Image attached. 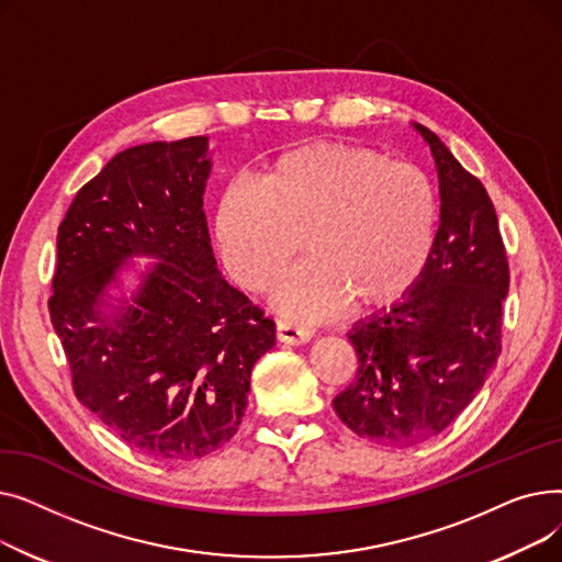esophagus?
<instances>
[{"label": "esophagus", "instance_id": "esophagus-1", "mask_svg": "<svg viewBox=\"0 0 562 562\" xmlns=\"http://www.w3.org/2000/svg\"><path fill=\"white\" fill-rule=\"evenodd\" d=\"M276 335L282 344L299 346V344H307L312 339L314 330L307 326H301V323H293V321H278Z\"/></svg>", "mask_w": 562, "mask_h": 562}]
</instances>
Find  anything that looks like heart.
Instances as JSON below:
<instances>
[{"label":"heart","instance_id":"obj_1","mask_svg":"<svg viewBox=\"0 0 562 562\" xmlns=\"http://www.w3.org/2000/svg\"><path fill=\"white\" fill-rule=\"evenodd\" d=\"M437 232L424 170L362 145L312 143L266 161L257 182L236 177L216 206V244L232 280L269 289L299 252L307 259L276 286L299 318L385 307L419 280Z\"/></svg>","mask_w":562,"mask_h":562}]
</instances>
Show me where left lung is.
I'll list each match as a JSON object with an SVG mask.
<instances>
[{"label": "left lung", "mask_w": 562, "mask_h": 562, "mask_svg": "<svg viewBox=\"0 0 562 562\" xmlns=\"http://www.w3.org/2000/svg\"><path fill=\"white\" fill-rule=\"evenodd\" d=\"M439 175V229L419 280L387 310L356 323L348 339L358 373L333 401L360 437L415 447L439 435L474 401L501 356L510 286L494 204L428 127Z\"/></svg>", "instance_id": "obj_1"}]
</instances>
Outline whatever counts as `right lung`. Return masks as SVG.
I'll return each instance as SVG.
<instances>
[{"instance_id":"right-lung-1","label":"right lung","mask_w":562,"mask_h":562,"mask_svg":"<svg viewBox=\"0 0 562 562\" xmlns=\"http://www.w3.org/2000/svg\"><path fill=\"white\" fill-rule=\"evenodd\" d=\"M206 136L117 153L83 184L56 234L49 318L75 396L136 451L198 460L239 430L255 362L276 323L216 269L202 195ZM160 261L132 306L104 317L125 258Z\"/></svg>"}]
</instances>
